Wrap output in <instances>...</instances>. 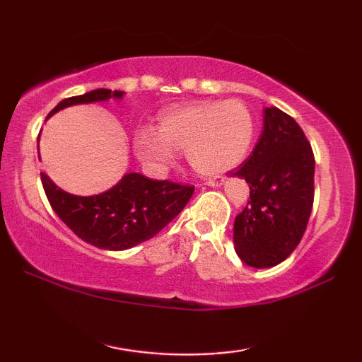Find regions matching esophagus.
<instances>
[{
    "label": "esophagus",
    "instance_id": "1",
    "mask_svg": "<svg viewBox=\"0 0 362 362\" xmlns=\"http://www.w3.org/2000/svg\"><path fill=\"white\" fill-rule=\"evenodd\" d=\"M222 182H223L222 177H216V179H206L204 183L209 187H218V185H222Z\"/></svg>",
    "mask_w": 362,
    "mask_h": 362
}]
</instances>
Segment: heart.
I'll return each mask as SVG.
<instances>
[{
    "label": "heart",
    "instance_id": "1",
    "mask_svg": "<svg viewBox=\"0 0 362 362\" xmlns=\"http://www.w3.org/2000/svg\"><path fill=\"white\" fill-rule=\"evenodd\" d=\"M252 140L254 118L243 102H203L163 112L158 132L140 129L134 148L142 161L158 169L173 163L174 150L187 151L194 169L218 175L246 158Z\"/></svg>",
    "mask_w": 362,
    "mask_h": 362
}]
</instances>
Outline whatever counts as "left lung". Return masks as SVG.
Instances as JSON below:
<instances>
[{
	"instance_id": "1",
	"label": "left lung",
	"mask_w": 362,
	"mask_h": 362,
	"mask_svg": "<svg viewBox=\"0 0 362 362\" xmlns=\"http://www.w3.org/2000/svg\"><path fill=\"white\" fill-rule=\"evenodd\" d=\"M233 175L250 189L235 220L236 254L254 268L278 265L302 241L313 209L315 155L302 127L276 107L263 110L259 142Z\"/></svg>"
}]
</instances>
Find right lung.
Returning a JSON list of instances; mask_svg holds the SVG:
<instances>
[{
    "instance_id": "1",
    "label": "right lung",
    "mask_w": 362,
    "mask_h": 362,
    "mask_svg": "<svg viewBox=\"0 0 362 362\" xmlns=\"http://www.w3.org/2000/svg\"><path fill=\"white\" fill-rule=\"evenodd\" d=\"M122 97L121 90L95 89L64 99L47 118L65 107ZM47 201L60 220L83 241L99 249L124 250L151 240L187 206L193 185L173 180H153L131 173L105 193L76 196L59 188L41 173Z\"/></svg>"
}]
</instances>
